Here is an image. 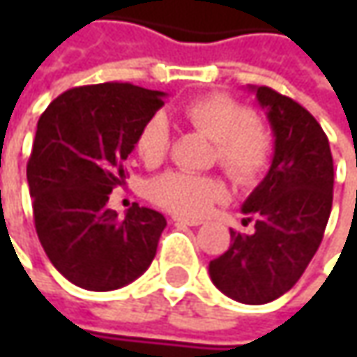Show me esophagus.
Returning <instances> with one entry per match:
<instances>
[{"label": "esophagus", "mask_w": 357, "mask_h": 357, "mask_svg": "<svg viewBox=\"0 0 357 357\" xmlns=\"http://www.w3.org/2000/svg\"><path fill=\"white\" fill-rule=\"evenodd\" d=\"M174 222H181V225H186V227H199L202 225V220L199 218H188V216H172Z\"/></svg>", "instance_id": "1"}]
</instances>
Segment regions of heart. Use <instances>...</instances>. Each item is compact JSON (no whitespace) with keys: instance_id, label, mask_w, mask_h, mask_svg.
Wrapping results in <instances>:
<instances>
[{"instance_id":"obj_1","label":"heart","mask_w":357,"mask_h":357,"mask_svg":"<svg viewBox=\"0 0 357 357\" xmlns=\"http://www.w3.org/2000/svg\"><path fill=\"white\" fill-rule=\"evenodd\" d=\"M183 117L192 129L213 141L218 167L236 185H254L268 171L272 137L264 125L254 121V113L246 105L225 93H213L192 99L183 109ZM169 144L171 127L162 115H155L139 130L135 151L146 167H157L167 155ZM146 195L160 208L199 216L225 199L227 190L213 176L171 171L153 178Z\"/></svg>"}]
</instances>
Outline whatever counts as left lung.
I'll use <instances>...</instances> for the list:
<instances>
[{
  "label": "left lung",
  "mask_w": 357,
  "mask_h": 357,
  "mask_svg": "<svg viewBox=\"0 0 357 357\" xmlns=\"http://www.w3.org/2000/svg\"><path fill=\"white\" fill-rule=\"evenodd\" d=\"M274 132V158L264 181L242 204L252 234L230 230L232 244L211 260L214 286L242 304H268L286 294L314 258L332 213L334 160L320 123L294 99L250 87Z\"/></svg>",
  "instance_id": "8db88e82"
}]
</instances>
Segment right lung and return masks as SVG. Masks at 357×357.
Wrapping results in <instances>:
<instances>
[{
	"label": "right lung",
	"mask_w": 357,
	"mask_h": 357,
	"mask_svg": "<svg viewBox=\"0 0 357 357\" xmlns=\"http://www.w3.org/2000/svg\"><path fill=\"white\" fill-rule=\"evenodd\" d=\"M162 99V91L99 83L65 91L39 117L27 162L35 230L51 264L79 288H123L157 254L165 216L135 202L119 218L107 202Z\"/></svg>",
	"instance_id": "right-lung-1"
}]
</instances>
